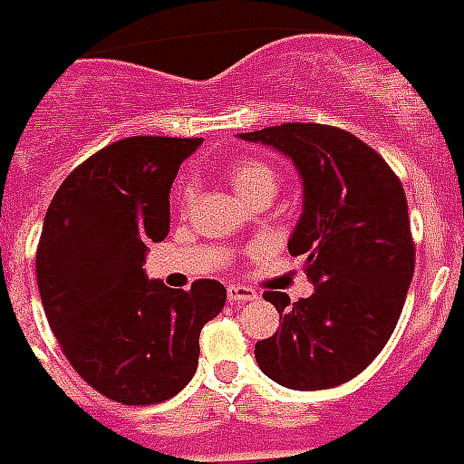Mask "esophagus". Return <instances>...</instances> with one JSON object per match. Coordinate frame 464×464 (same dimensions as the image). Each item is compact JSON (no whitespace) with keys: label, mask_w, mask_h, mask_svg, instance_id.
<instances>
[{"label":"esophagus","mask_w":464,"mask_h":464,"mask_svg":"<svg viewBox=\"0 0 464 464\" xmlns=\"http://www.w3.org/2000/svg\"><path fill=\"white\" fill-rule=\"evenodd\" d=\"M227 298L229 303H246V301H254L256 298V291L249 288V285H227Z\"/></svg>","instance_id":"1"}]
</instances>
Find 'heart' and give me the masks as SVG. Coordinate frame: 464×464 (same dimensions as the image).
I'll return each instance as SVG.
<instances>
[{"label": "heart", "mask_w": 464, "mask_h": 464, "mask_svg": "<svg viewBox=\"0 0 464 464\" xmlns=\"http://www.w3.org/2000/svg\"><path fill=\"white\" fill-rule=\"evenodd\" d=\"M227 179L237 195H242L245 200H252L256 193L264 190H276V170L271 169L269 163L256 161V159H239L227 169ZM180 208L188 210L195 200V186L193 183H183L179 190Z\"/></svg>", "instance_id": "1"}]
</instances>
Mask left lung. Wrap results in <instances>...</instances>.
Wrapping results in <instances>:
<instances>
[{"label":"left lung","instance_id":"obj_1","mask_svg":"<svg viewBox=\"0 0 464 464\" xmlns=\"http://www.w3.org/2000/svg\"><path fill=\"white\" fill-rule=\"evenodd\" d=\"M285 153L303 179V215L288 239L305 256L311 298L278 291L281 330L254 357L276 384L315 392L350 382L389 343L409 294L416 246L399 176L372 146L327 124L288 121L239 134Z\"/></svg>","mask_w":464,"mask_h":464}]
</instances>
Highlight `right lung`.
I'll list each match as a JSON object with an SVG mask.
<instances>
[{"label": "right lung", "mask_w": 464, "mask_h": 464, "mask_svg": "<svg viewBox=\"0 0 464 464\" xmlns=\"http://www.w3.org/2000/svg\"><path fill=\"white\" fill-rule=\"evenodd\" d=\"M203 139L129 137L63 180L48 205L36 278L48 325L72 369L124 406L161 403L193 379L200 330L227 291L149 281L146 246L170 227V186Z\"/></svg>", "instance_id": "obj_1"}]
</instances>
